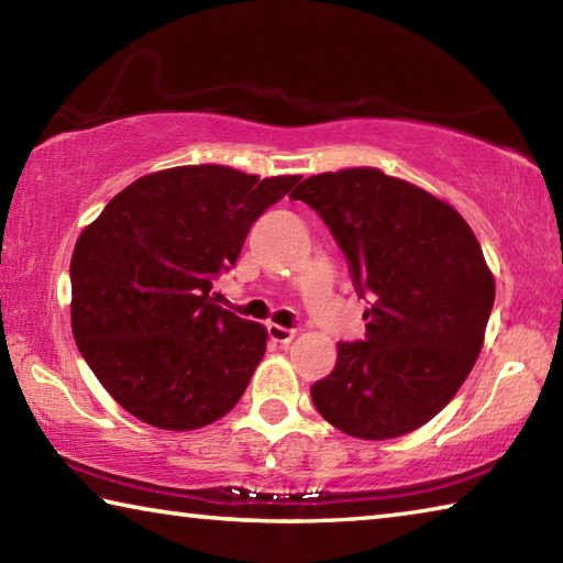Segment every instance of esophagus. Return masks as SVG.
<instances>
[{"label":"esophagus","mask_w":563,"mask_h":563,"mask_svg":"<svg viewBox=\"0 0 563 563\" xmlns=\"http://www.w3.org/2000/svg\"><path fill=\"white\" fill-rule=\"evenodd\" d=\"M295 332H298V330L283 328V325H268V335H271V340H275V342H290V340L295 338Z\"/></svg>","instance_id":"34e87169"}]
</instances>
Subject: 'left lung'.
Segmentation results:
<instances>
[{
	"mask_svg": "<svg viewBox=\"0 0 563 563\" xmlns=\"http://www.w3.org/2000/svg\"><path fill=\"white\" fill-rule=\"evenodd\" d=\"M347 258L365 340L340 342L310 387L318 412L360 440L430 422L472 373L494 305L482 245L450 203L377 168L305 178L292 190Z\"/></svg>",
	"mask_w": 563,
	"mask_h": 563,
	"instance_id": "1",
	"label": "left lung"
}]
</instances>
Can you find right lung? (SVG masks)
<instances>
[{
  "label": "right lung",
  "mask_w": 563,
  "mask_h": 563,
  "mask_svg": "<svg viewBox=\"0 0 563 563\" xmlns=\"http://www.w3.org/2000/svg\"><path fill=\"white\" fill-rule=\"evenodd\" d=\"M300 176L180 166L133 180L76 241L71 330L117 402L158 430L231 412L263 360V325L211 298L251 225Z\"/></svg>",
  "instance_id": "1"
}]
</instances>
